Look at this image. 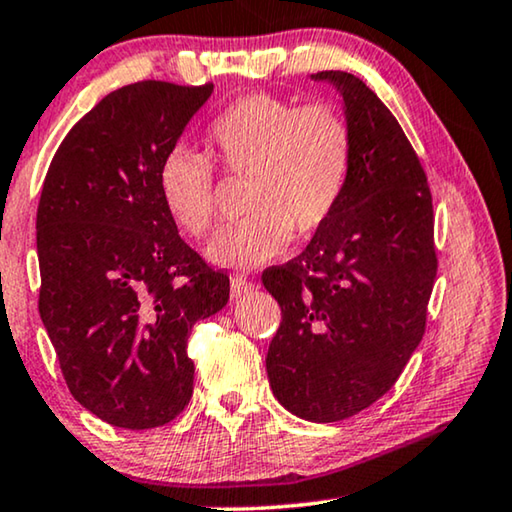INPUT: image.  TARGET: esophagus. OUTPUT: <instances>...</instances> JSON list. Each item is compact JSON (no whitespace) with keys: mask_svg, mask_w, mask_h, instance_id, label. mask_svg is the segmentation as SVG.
I'll use <instances>...</instances> for the list:
<instances>
[{"mask_svg":"<svg viewBox=\"0 0 512 512\" xmlns=\"http://www.w3.org/2000/svg\"><path fill=\"white\" fill-rule=\"evenodd\" d=\"M255 287V283L250 278H246V276H239V273H236V276L232 278V299H239L241 294H246V292H250Z\"/></svg>","mask_w":512,"mask_h":512,"instance_id":"obj_1","label":"esophagus"}]
</instances>
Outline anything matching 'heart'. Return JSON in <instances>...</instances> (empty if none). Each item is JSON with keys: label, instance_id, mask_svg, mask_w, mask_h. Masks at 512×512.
<instances>
[{"label": "heart", "instance_id": "1", "mask_svg": "<svg viewBox=\"0 0 512 512\" xmlns=\"http://www.w3.org/2000/svg\"><path fill=\"white\" fill-rule=\"evenodd\" d=\"M206 150L232 178H250L243 225L222 229L208 257L222 266L266 264L290 239L325 229L348 192L355 167V127L336 104H294L248 95L206 129ZM157 190L167 213L190 236H204L218 215L211 161L178 146L164 155Z\"/></svg>", "mask_w": 512, "mask_h": 512}]
</instances>
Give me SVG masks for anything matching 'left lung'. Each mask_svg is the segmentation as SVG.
<instances>
[{"label":"left lung","mask_w":512,"mask_h":512,"mask_svg":"<svg viewBox=\"0 0 512 512\" xmlns=\"http://www.w3.org/2000/svg\"><path fill=\"white\" fill-rule=\"evenodd\" d=\"M341 90L355 167L329 225L304 253L262 273L280 306L266 352L276 399L311 422H341L392 390L427 329L438 271L422 162L392 111L348 71Z\"/></svg>","instance_id":"1"}]
</instances>
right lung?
<instances>
[{"label": "right lung", "instance_id": "obj_1", "mask_svg": "<svg viewBox=\"0 0 512 512\" xmlns=\"http://www.w3.org/2000/svg\"><path fill=\"white\" fill-rule=\"evenodd\" d=\"M213 83L139 81L71 127L37 208L39 313L67 387L122 429H155L190 403L194 322L229 299V276L178 236L157 190L164 155Z\"/></svg>", "mask_w": 512, "mask_h": 512}]
</instances>
